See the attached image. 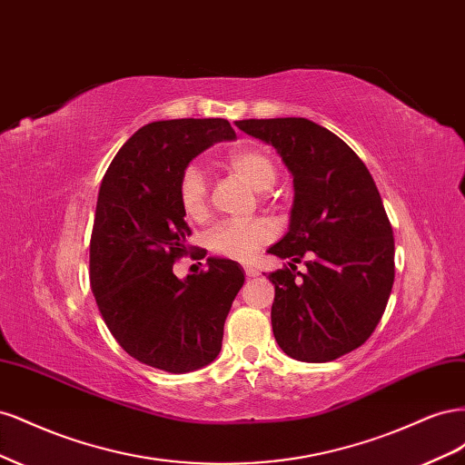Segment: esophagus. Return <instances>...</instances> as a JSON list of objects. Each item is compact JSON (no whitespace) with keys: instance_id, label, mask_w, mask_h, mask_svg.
<instances>
[{"instance_id":"34e87169","label":"esophagus","mask_w":465,"mask_h":465,"mask_svg":"<svg viewBox=\"0 0 465 465\" xmlns=\"http://www.w3.org/2000/svg\"><path fill=\"white\" fill-rule=\"evenodd\" d=\"M244 273H246L248 277H258V275H260V272L256 270L254 265H244Z\"/></svg>"}]
</instances>
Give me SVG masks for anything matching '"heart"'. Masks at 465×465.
I'll return each instance as SVG.
<instances>
[{"label":"heart","instance_id":"obj_1","mask_svg":"<svg viewBox=\"0 0 465 465\" xmlns=\"http://www.w3.org/2000/svg\"><path fill=\"white\" fill-rule=\"evenodd\" d=\"M229 166L250 188L263 193L275 184V166L265 153L256 149L234 151L227 157ZM178 202L184 215L192 221H202L207 215V178L198 164H188L178 180ZM273 236L270 224L262 219L227 221L209 232L207 246L215 254L248 260L254 252Z\"/></svg>","mask_w":465,"mask_h":465}]
</instances>
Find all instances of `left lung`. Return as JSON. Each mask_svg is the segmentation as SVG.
<instances>
[{"instance_id":"obj_1","label":"left lung","mask_w":465,"mask_h":465,"mask_svg":"<svg viewBox=\"0 0 465 465\" xmlns=\"http://www.w3.org/2000/svg\"><path fill=\"white\" fill-rule=\"evenodd\" d=\"M272 145L292 176L289 231L267 254L302 259L307 273L277 270L272 326L302 362H328L361 347L382 318L393 285V232L369 168L343 139L306 118L241 120Z\"/></svg>"}]
</instances>
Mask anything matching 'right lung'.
Masks as SVG:
<instances>
[{"instance_id": "obj_1", "label": "right lung", "mask_w": 465, "mask_h": 465, "mask_svg": "<svg viewBox=\"0 0 465 465\" xmlns=\"http://www.w3.org/2000/svg\"><path fill=\"white\" fill-rule=\"evenodd\" d=\"M236 137L223 118L151 122L122 145L103 178L91 234V287L108 330L147 367L184 374L221 351L224 320L244 285L232 260L180 279L190 227L178 180L200 153Z\"/></svg>"}]
</instances>
